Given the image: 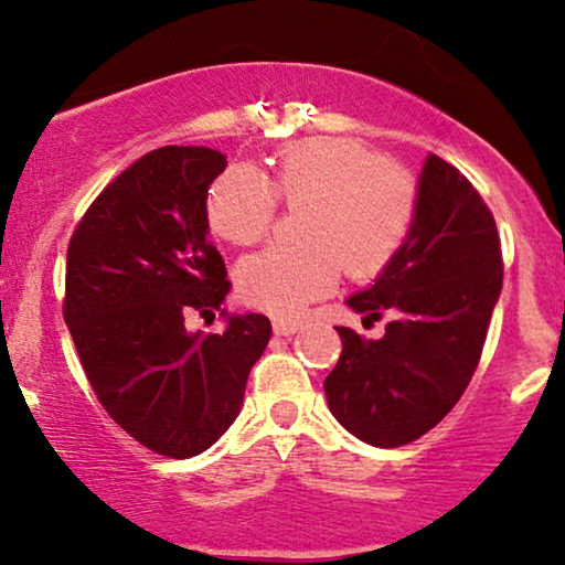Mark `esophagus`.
Masks as SVG:
<instances>
[{
  "mask_svg": "<svg viewBox=\"0 0 565 565\" xmlns=\"http://www.w3.org/2000/svg\"><path fill=\"white\" fill-rule=\"evenodd\" d=\"M276 335H295L299 331L297 320H274Z\"/></svg>",
  "mask_w": 565,
  "mask_h": 565,
  "instance_id": "1",
  "label": "esophagus"
}]
</instances>
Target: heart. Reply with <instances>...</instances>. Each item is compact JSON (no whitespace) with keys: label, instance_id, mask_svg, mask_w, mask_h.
Segmentation results:
<instances>
[{"label":"heart","instance_id":"1","mask_svg":"<svg viewBox=\"0 0 565 565\" xmlns=\"http://www.w3.org/2000/svg\"><path fill=\"white\" fill-rule=\"evenodd\" d=\"M278 198L299 218V245H270L237 268L247 305L270 316H299L331 295L341 270L354 278L383 274L419 216V188L409 171L352 138L291 142L276 156L274 184L247 163H232L211 182L205 216L232 245H255L274 226Z\"/></svg>","mask_w":565,"mask_h":565}]
</instances>
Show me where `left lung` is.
Here are the masks:
<instances>
[{
  "instance_id": "8db88e82",
  "label": "left lung",
  "mask_w": 565,
  "mask_h": 565,
  "mask_svg": "<svg viewBox=\"0 0 565 565\" xmlns=\"http://www.w3.org/2000/svg\"><path fill=\"white\" fill-rule=\"evenodd\" d=\"M501 287L490 209L459 169L427 156L412 237L373 287L347 299L367 323L388 312L385 335L335 328L341 356L323 383L333 417L370 446L423 438L472 381Z\"/></svg>"
}]
</instances>
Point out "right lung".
Segmentation results:
<instances>
[{"instance_id":"right-lung-1","label":"right lung","mask_w":565,"mask_h":565,"mask_svg":"<svg viewBox=\"0 0 565 565\" xmlns=\"http://www.w3.org/2000/svg\"><path fill=\"white\" fill-rule=\"evenodd\" d=\"M226 156L163 146L102 190L75 226L64 276V323L93 394L140 446L190 459L237 419L247 375L270 339L258 312L224 333H190L213 318L226 266L209 239L205 195Z\"/></svg>"}]
</instances>
